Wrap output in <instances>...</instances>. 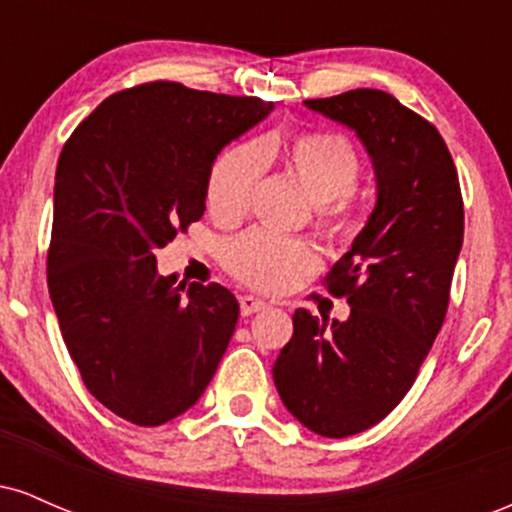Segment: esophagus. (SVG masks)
Returning a JSON list of instances; mask_svg holds the SVG:
<instances>
[{
    "label": "esophagus",
    "instance_id": "obj_1",
    "mask_svg": "<svg viewBox=\"0 0 512 512\" xmlns=\"http://www.w3.org/2000/svg\"><path fill=\"white\" fill-rule=\"evenodd\" d=\"M267 308V303L262 301V298H255V296H240V313H243L245 317L252 315V313H260V310Z\"/></svg>",
    "mask_w": 512,
    "mask_h": 512
}]
</instances>
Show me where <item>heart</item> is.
I'll use <instances>...</instances> for the list:
<instances>
[{"instance_id": "b5f03b06", "label": "heart", "mask_w": 512, "mask_h": 512, "mask_svg": "<svg viewBox=\"0 0 512 512\" xmlns=\"http://www.w3.org/2000/svg\"><path fill=\"white\" fill-rule=\"evenodd\" d=\"M276 151L279 146L264 139L240 144L214 163L207 182V207L216 219L238 221L248 214ZM284 161L315 202L317 231L334 243L354 238L361 221L354 190L361 178V158L354 144L337 132H301L284 146ZM223 267L243 284L276 293L317 272L320 255L305 240L255 228L223 245Z\"/></svg>"}]
</instances>
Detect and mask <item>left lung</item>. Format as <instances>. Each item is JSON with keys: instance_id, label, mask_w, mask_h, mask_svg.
<instances>
[{"instance_id": "8db88e82", "label": "left lung", "mask_w": 512, "mask_h": 512, "mask_svg": "<svg viewBox=\"0 0 512 512\" xmlns=\"http://www.w3.org/2000/svg\"><path fill=\"white\" fill-rule=\"evenodd\" d=\"M305 103L356 129L378 175V204L322 281L351 305L349 320L296 310L274 385L305 428L346 438L383 421L414 385L448 313L464 204L436 125L395 96L354 88Z\"/></svg>"}]
</instances>
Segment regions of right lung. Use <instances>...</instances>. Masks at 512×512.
Segmentation results:
<instances>
[{
    "mask_svg": "<svg viewBox=\"0 0 512 512\" xmlns=\"http://www.w3.org/2000/svg\"><path fill=\"white\" fill-rule=\"evenodd\" d=\"M255 96L149 81L117 91L62 146L48 289L86 390L144 428L202 397L236 330L221 284H175L156 250L202 219L211 163L269 115Z\"/></svg>",
    "mask_w": 512,
    "mask_h": 512,
    "instance_id": "right-lung-1",
    "label": "right lung"
}]
</instances>
